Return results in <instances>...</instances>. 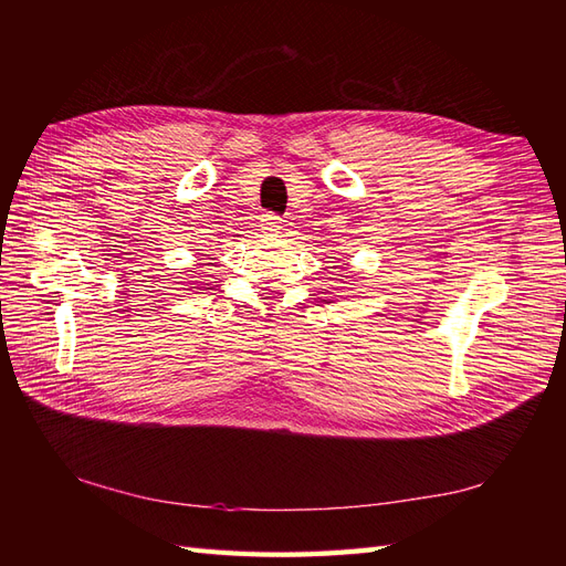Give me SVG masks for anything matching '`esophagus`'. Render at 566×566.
I'll use <instances>...</instances> for the list:
<instances>
[{"label":"esophagus","mask_w":566,"mask_h":566,"mask_svg":"<svg viewBox=\"0 0 566 566\" xmlns=\"http://www.w3.org/2000/svg\"><path fill=\"white\" fill-rule=\"evenodd\" d=\"M262 229L266 231V233H279L281 231V217H276V214H264L262 217Z\"/></svg>","instance_id":"esophagus-1"}]
</instances>
